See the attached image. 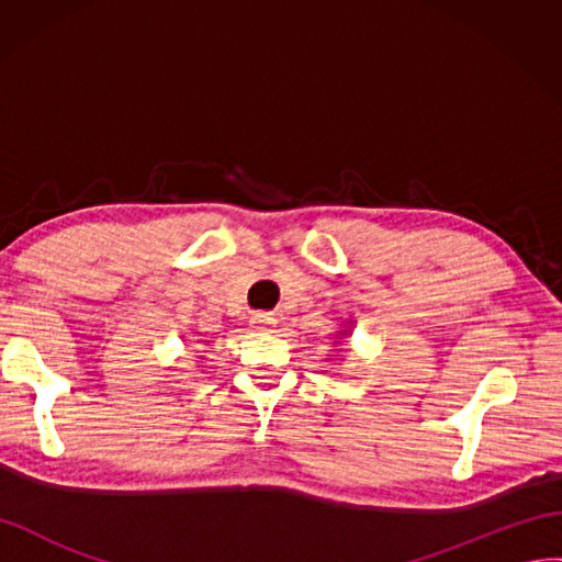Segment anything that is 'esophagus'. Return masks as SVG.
<instances>
[{
  "mask_svg": "<svg viewBox=\"0 0 562 562\" xmlns=\"http://www.w3.org/2000/svg\"><path fill=\"white\" fill-rule=\"evenodd\" d=\"M250 324L255 330H271L277 324L279 318L274 314H267V312H260V314H252L250 316Z\"/></svg>",
  "mask_w": 562,
  "mask_h": 562,
  "instance_id": "esophagus-1",
  "label": "esophagus"
}]
</instances>
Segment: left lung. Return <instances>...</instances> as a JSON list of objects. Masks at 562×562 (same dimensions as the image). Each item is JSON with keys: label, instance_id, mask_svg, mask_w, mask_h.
<instances>
[{"label": "left lung", "instance_id": "1", "mask_svg": "<svg viewBox=\"0 0 562 562\" xmlns=\"http://www.w3.org/2000/svg\"><path fill=\"white\" fill-rule=\"evenodd\" d=\"M352 336V322H347V328L336 333V342H340V338H350Z\"/></svg>", "mask_w": 562, "mask_h": 562}]
</instances>
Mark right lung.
I'll return each mask as SVG.
<instances>
[{
  "label": "right lung",
  "instance_id": "obj_1",
  "mask_svg": "<svg viewBox=\"0 0 562 562\" xmlns=\"http://www.w3.org/2000/svg\"><path fill=\"white\" fill-rule=\"evenodd\" d=\"M199 359H201V357H199Z\"/></svg>",
  "mask_w": 562,
  "mask_h": 562
}]
</instances>
